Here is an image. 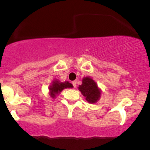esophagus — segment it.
Masks as SVG:
<instances>
[{
    "instance_id": "1",
    "label": "esophagus",
    "mask_w": 150,
    "mask_h": 150,
    "mask_svg": "<svg viewBox=\"0 0 150 150\" xmlns=\"http://www.w3.org/2000/svg\"><path fill=\"white\" fill-rule=\"evenodd\" d=\"M72 84H73L74 88H76V86H77V82H76V81H73V82H72Z\"/></svg>"
}]
</instances>
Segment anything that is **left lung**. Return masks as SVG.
Masks as SVG:
<instances>
[{"mask_svg":"<svg viewBox=\"0 0 150 150\" xmlns=\"http://www.w3.org/2000/svg\"><path fill=\"white\" fill-rule=\"evenodd\" d=\"M79 90L85 99L91 104L96 103L101 96V91L98 88L97 83L91 77H85L82 79V84L79 86Z\"/></svg>","mask_w":150,"mask_h":150,"instance_id":"8db88e82","label":"left lung"}]
</instances>
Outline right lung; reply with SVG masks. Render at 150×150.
Returning a JSON list of instances; mask_svg holds the SVG:
<instances>
[{"label":"right lung","instance_id":"1","mask_svg":"<svg viewBox=\"0 0 150 150\" xmlns=\"http://www.w3.org/2000/svg\"><path fill=\"white\" fill-rule=\"evenodd\" d=\"M73 86L69 82H61L58 80H55L53 82V85L49 87L50 95L52 98H55L56 94H58L63 91V89L72 88Z\"/></svg>","mask_w":150,"mask_h":150}]
</instances>
